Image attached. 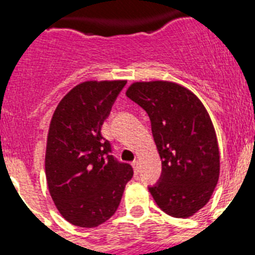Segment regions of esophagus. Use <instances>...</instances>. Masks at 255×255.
<instances>
[{"label":"esophagus","mask_w":255,"mask_h":255,"mask_svg":"<svg viewBox=\"0 0 255 255\" xmlns=\"http://www.w3.org/2000/svg\"><path fill=\"white\" fill-rule=\"evenodd\" d=\"M131 166H132V168H134V172L138 173L139 172V162L138 161H134L131 163Z\"/></svg>","instance_id":"34e87169"}]
</instances>
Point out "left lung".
<instances>
[{
    "label": "left lung",
    "instance_id": "1",
    "mask_svg": "<svg viewBox=\"0 0 255 255\" xmlns=\"http://www.w3.org/2000/svg\"><path fill=\"white\" fill-rule=\"evenodd\" d=\"M126 96L147 112L162 161L158 182L149 186L157 206L186 218L203 208L217 185L220 150L213 124L193 92L171 82H136Z\"/></svg>",
    "mask_w": 255,
    "mask_h": 255
}]
</instances>
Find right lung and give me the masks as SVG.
<instances>
[{"mask_svg": "<svg viewBox=\"0 0 255 255\" xmlns=\"http://www.w3.org/2000/svg\"><path fill=\"white\" fill-rule=\"evenodd\" d=\"M125 80L84 82L61 100L49 124L46 179L61 216L79 227H97L114 216L132 167L111 154L101 134Z\"/></svg>", "mask_w": 255, "mask_h": 255, "instance_id": "obj_1", "label": "right lung"}]
</instances>
